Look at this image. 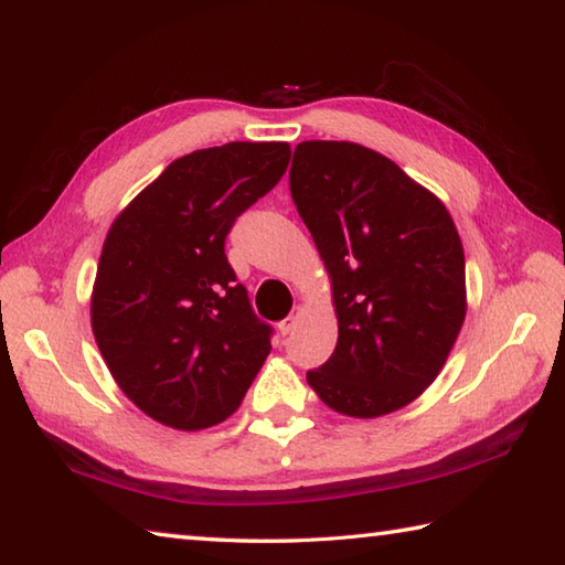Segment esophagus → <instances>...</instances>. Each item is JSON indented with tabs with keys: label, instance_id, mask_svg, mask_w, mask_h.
Returning <instances> with one entry per match:
<instances>
[{
	"label": "esophagus",
	"instance_id": "34e87169",
	"mask_svg": "<svg viewBox=\"0 0 565 565\" xmlns=\"http://www.w3.org/2000/svg\"><path fill=\"white\" fill-rule=\"evenodd\" d=\"M299 316H301V311H294L291 316H286L284 321L279 323V333H281V335H289V333L294 331V328H296V323H299Z\"/></svg>",
	"mask_w": 565,
	"mask_h": 565
}]
</instances>
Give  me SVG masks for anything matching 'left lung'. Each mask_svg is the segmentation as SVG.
Returning <instances> with one entry per match:
<instances>
[{
    "mask_svg": "<svg viewBox=\"0 0 565 565\" xmlns=\"http://www.w3.org/2000/svg\"><path fill=\"white\" fill-rule=\"evenodd\" d=\"M289 188L338 318L333 355L306 381L341 415L395 413L433 385L465 323L455 222L433 192L358 142H299Z\"/></svg>",
    "mask_w": 565,
    "mask_h": 565,
    "instance_id": "obj_1",
    "label": "left lung"
}]
</instances>
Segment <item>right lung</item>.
Returning <instances> with one entry per match:
<instances>
[{
  "label": "right lung",
  "instance_id": "1",
  "mask_svg": "<svg viewBox=\"0 0 565 565\" xmlns=\"http://www.w3.org/2000/svg\"><path fill=\"white\" fill-rule=\"evenodd\" d=\"M289 142H227L170 162L100 252L90 326L113 381L158 423L194 433L242 405L271 351L224 254L234 220L289 168Z\"/></svg>",
  "mask_w": 565,
  "mask_h": 565
}]
</instances>
